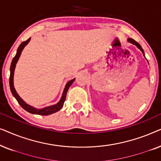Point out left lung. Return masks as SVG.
Instances as JSON below:
<instances>
[{
    "instance_id": "obj_1",
    "label": "left lung",
    "mask_w": 161,
    "mask_h": 161,
    "mask_svg": "<svg viewBox=\"0 0 161 161\" xmlns=\"http://www.w3.org/2000/svg\"><path fill=\"white\" fill-rule=\"evenodd\" d=\"M127 42H130V43H131V44H133V45H136V47H137L138 49H139L142 52V53H143V55H144V50L142 49V46H141L139 44H138L137 42H136L135 40H134V39H131V38H128L127 39Z\"/></svg>"
}]
</instances>
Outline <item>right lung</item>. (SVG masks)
<instances>
[{"mask_svg":"<svg viewBox=\"0 0 161 161\" xmlns=\"http://www.w3.org/2000/svg\"><path fill=\"white\" fill-rule=\"evenodd\" d=\"M31 40V38H29L28 40H26L23 42H22L20 45H19V47L17 48V53L15 55V56L14 57V58L12 59V64H11V67H10V77H9V86H10V89L11 92L13 94V96L14 97L15 99H16L17 102L19 105H21V107L23 108L24 110H25L26 111L29 112L31 114H37V115H43V116H47V115H50V114H52L53 113H56V112L58 111L59 110L61 109V108L63 107L64 103L65 102L66 100V96H67V93L68 92V89L70 86L72 84V83L74 82L75 79H72V80L68 81V82L66 83V86L64 89L63 93H62V96L60 99V100L58 101L56 104L53 105H50V106H47L43 108H34L31 106V105H28L26 103L25 101H24L23 99H22L19 96V94L17 93L16 90L14 89V69L15 67H16V64L18 61L19 57H20L21 53L23 51V50L24 49V47H25L26 45H28V42H29Z\"/></svg>","mask_w":161,"mask_h":161,"instance_id":"add662e5","label":"right lung"}]
</instances>
